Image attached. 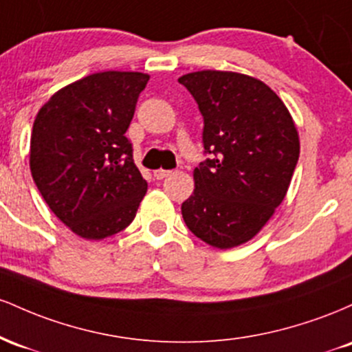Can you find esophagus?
<instances>
[{
  "label": "esophagus",
  "instance_id": "esophagus-1",
  "mask_svg": "<svg viewBox=\"0 0 352 352\" xmlns=\"http://www.w3.org/2000/svg\"><path fill=\"white\" fill-rule=\"evenodd\" d=\"M170 170H164V168H157V170H153V177H155L157 180H164L165 177L170 175Z\"/></svg>",
  "mask_w": 352,
  "mask_h": 352
}]
</instances>
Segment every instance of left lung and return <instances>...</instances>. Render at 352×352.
I'll list each match as a JSON object with an SVG mask.
<instances>
[{
    "mask_svg": "<svg viewBox=\"0 0 352 352\" xmlns=\"http://www.w3.org/2000/svg\"><path fill=\"white\" fill-rule=\"evenodd\" d=\"M179 82L199 104L212 155L193 170L195 188L182 217L210 246L243 245L285 200L300 157L298 129L276 92L252 76L208 69Z\"/></svg>",
    "mask_w": 352,
    "mask_h": 352,
    "instance_id": "left-lung-1",
    "label": "left lung"
}]
</instances>
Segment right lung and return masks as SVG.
I'll return each instance as SVG.
<instances>
[{"mask_svg": "<svg viewBox=\"0 0 352 352\" xmlns=\"http://www.w3.org/2000/svg\"><path fill=\"white\" fill-rule=\"evenodd\" d=\"M148 79L96 72L59 89L36 116L31 175L51 212L80 238L122 232L147 192L125 132Z\"/></svg>", "mask_w": 352, "mask_h": 352, "instance_id": "obj_1", "label": "right lung"}]
</instances>
